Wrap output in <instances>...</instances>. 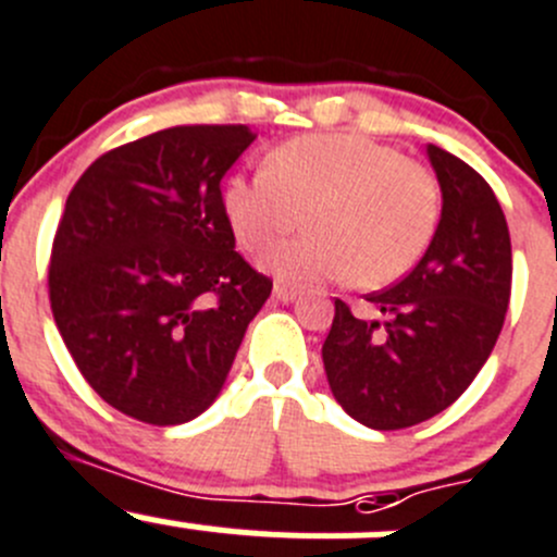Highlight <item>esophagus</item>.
Listing matches in <instances>:
<instances>
[{
	"label": "esophagus",
	"instance_id": "34e87169",
	"mask_svg": "<svg viewBox=\"0 0 557 557\" xmlns=\"http://www.w3.org/2000/svg\"><path fill=\"white\" fill-rule=\"evenodd\" d=\"M274 296H277L280 301H294L296 296H299V288L290 283H283V280H277V283H274Z\"/></svg>",
	"mask_w": 557,
	"mask_h": 557
}]
</instances>
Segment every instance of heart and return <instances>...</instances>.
I'll list each match as a JSON object with an SVG mask.
<instances>
[{"mask_svg": "<svg viewBox=\"0 0 557 557\" xmlns=\"http://www.w3.org/2000/svg\"><path fill=\"white\" fill-rule=\"evenodd\" d=\"M236 239L267 250L310 218L312 234L277 245L280 277L394 283L424 256L441 214L428 169L364 135H301L269 158V171L236 174L223 193Z\"/></svg>", "mask_w": 557, "mask_h": 557, "instance_id": "b5f03b06", "label": "heart"}]
</instances>
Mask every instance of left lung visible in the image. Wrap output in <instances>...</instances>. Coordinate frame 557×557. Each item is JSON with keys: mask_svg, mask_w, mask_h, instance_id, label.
Returning a JSON list of instances; mask_svg holds the SVG:
<instances>
[{"mask_svg": "<svg viewBox=\"0 0 557 557\" xmlns=\"http://www.w3.org/2000/svg\"><path fill=\"white\" fill-rule=\"evenodd\" d=\"M438 176V228L422 261L367 296L381 321L334 301L323 343L329 388L356 422L403 430L449 408L490 359L511 296V239L493 187L428 144Z\"/></svg>", "mask_w": 557, "mask_h": 557, "instance_id": "1", "label": "left lung"}]
</instances>
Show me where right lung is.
<instances>
[{
    "label": "right lung",
    "instance_id": "obj_1",
    "mask_svg": "<svg viewBox=\"0 0 557 557\" xmlns=\"http://www.w3.org/2000/svg\"><path fill=\"white\" fill-rule=\"evenodd\" d=\"M256 133L182 124L111 149L70 190L48 294L91 388L138 422H190L218 399L272 294L234 250L220 182Z\"/></svg>",
    "mask_w": 557,
    "mask_h": 557
}]
</instances>
